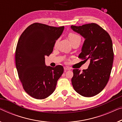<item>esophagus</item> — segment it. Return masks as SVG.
I'll use <instances>...</instances> for the list:
<instances>
[{
	"instance_id": "obj_1",
	"label": "esophagus",
	"mask_w": 122,
	"mask_h": 122,
	"mask_svg": "<svg viewBox=\"0 0 122 122\" xmlns=\"http://www.w3.org/2000/svg\"><path fill=\"white\" fill-rule=\"evenodd\" d=\"M64 69L65 71H66V70H71V69H70V68H69V67H67V66H65Z\"/></svg>"
}]
</instances>
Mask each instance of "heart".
I'll list each match as a JSON object with an SVG mask.
<instances>
[{
  "mask_svg": "<svg viewBox=\"0 0 122 122\" xmlns=\"http://www.w3.org/2000/svg\"><path fill=\"white\" fill-rule=\"evenodd\" d=\"M68 37L70 42L73 41L77 39V38H80V36L78 35L75 34L73 33H69L68 35Z\"/></svg>",
  "mask_w": 122,
  "mask_h": 122,
  "instance_id": "heart-1",
  "label": "heart"
}]
</instances>
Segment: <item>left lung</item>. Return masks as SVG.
<instances>
[{"label": "left lung", "instance_id": "8db88e82", "mask_svg": "<svg viewBox=\"0 0 122 122\" xmlns=\"http://www.w3.org/2000/svg\"><path fill=\"white\" fill-rule=\"evenodd\" d=\"M74 31L85 38L79 58L90 61L87 69L73 70L71 82L74 90L82 96H94L101 92L110 76L114 53L111 38L98 25L91 23L71 26Z\"/></svg>", "mask_w": 122, "mask_h": 122}]
</instances>
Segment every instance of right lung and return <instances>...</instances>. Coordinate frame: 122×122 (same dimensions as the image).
Wrapping results in <instances>:
<instances>
[{"label": "right lung", "mask_w": 122, "mask_h": 122, "mask_svg": "<svg viewBox=\"0 0 122 122\" xmlns=\"http://www.w3.org/2000/svg\"><path fill=\"white\" fill-rule=\"evenodd\" d=\"M64 29V26L34 23L19 38L15 51L16 67L24 90L33 98L42 100L50 96L63 73L61 65L46 66L45 57L52 53Z\"/></svg>", "instance_id": "add662e5"}]
</instances>
